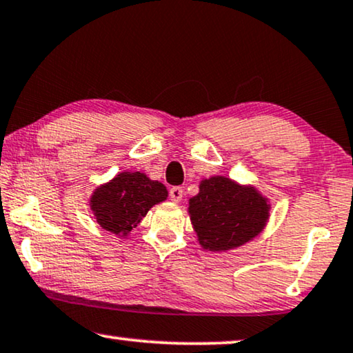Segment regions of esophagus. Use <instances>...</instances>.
I'll return each instance as SVG.
<instances>
[{"instance_id": "34e87169", "label": "esophagus", "mask_w": 353, "mask_h": 353, "mask_svg": "<svg viewBox=\"0 0 353 353\" xmlns=\"http://www.w3.org/2000/svg\"><path fill=\"white\" fill-rule=\"evenodd\" d=\"M182 196H183V188L182 187H172L171 190H170V198L174 203L181 201Z\"/></svg>"}]
</instances>
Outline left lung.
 Listing matches in <instances>:
<instances>
[{
	"label": "left lung",
	"mask_w": 353,
	"mask_h": 353,
	"mask_svg": "<svg viewBox=\"0 0 353 353\" xmlns=\"http://www.w3.org/2000/svg\"><path fill=\"white\" fill-rule=\"evenodd\" d=\"M198 188L188 200V216L203 250H235L254 240L269 222L272 205L254 185L212 176Z\"/></svg>",
	"instance_id": "1"
}]
</instances>
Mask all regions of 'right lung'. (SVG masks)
<instances>
[{
  "label": "right lung",
  "instance_id": "1",
  "mask_svg": "<svg viewBox=\"0 0 353 353\" xmlns=\"http://www.w3.org/2000/svg\"><path fill=\"white\" fill-rule=\"evenodd\" d=\"M168 198V188L142 171H123L94 188L89 210L103 230L128 236L147 212Z\"/></svg>",
  "mask_w": 353,
  "mask_h": 353
}]
</instances>
